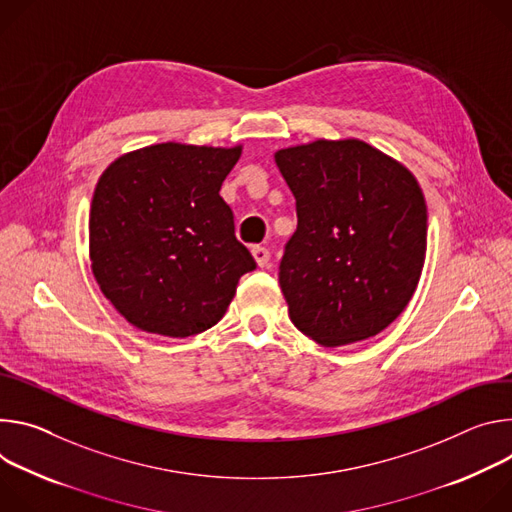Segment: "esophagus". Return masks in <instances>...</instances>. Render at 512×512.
I'll return each mask as SVG.
<instances>
[{
	"mask_svg": "<svg viewBox=\"0 0 512 512\" xmlns=\"http://www.w3.org/2000/svg\"><path fill=\"white\" fill-rule=\"evenodd\" d=\"M252 256H254L256 264H258L260 268L268 266V262H270V250L264 248V246H252Z\"/></svg>",
	"mask_w": 512,
	"mask_h": 512,
	"instance_id": "esophagus-1",
	"label": "esophagus"
}]
</instances>
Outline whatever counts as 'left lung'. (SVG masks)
Masks as SVG:
<instances>
[{"label": "left lung", "instance_id": "obj_1", "mask_svg": "<svg viewBox=\"0 0 512 512\" xmlns=\"http://www.w3.org/2000/svg\"><path fill=\"white\" fill-rule=\"evenodd\" d=\"M297 199L278 282L299 331L325 348L378 335L409 305L427 252V205L411 170L358 140L274 152Z\"/></svg>", "mask_w": 512, "mask_h": 512}]
</instances>
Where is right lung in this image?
I'll use <instances>...</instances> for the list:
<instances>
[{
	"label": "right lung",
	"mask_w": 512,
	"mask_h": 512,
	"mask_svg": "<svg viewBox=\"0 0 512 512\" xmlns=\"http://www.w3.org/2000/svg\"><path fill=\"white\" fill-rule=\"evenodd\" d=\"M232 148L162 142L113 160L89 213V260L105 299L134 327L189 337L215 325L240 276L254 270L236 240L221 183Z\"/></svg>",
	"instance_id": "obj_1"
}]
</instances>
